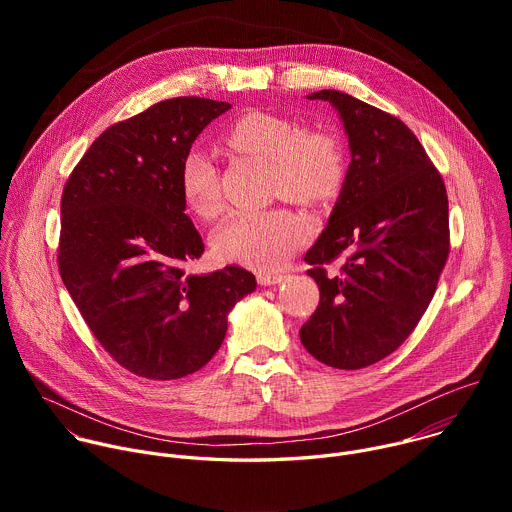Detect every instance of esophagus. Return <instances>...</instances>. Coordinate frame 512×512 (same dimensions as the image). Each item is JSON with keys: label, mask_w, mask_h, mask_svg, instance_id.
I'll return each instance as SVG.
<instances>
[{"label": "esophagus", "mask_w": 512, "mask_h": 512, "mask_svg": "<svg viewBox=\"0 0 512 512\" xmlns=\"http://www.w3.org/2000/svg\"><path fill=\"white\" fill-rule=\"evenodd\" d=\"M283 279H285V275H281V273H271V271H259L257 273V281L261 285H277Z\"/></svg>", "instance_id": "esophagus-1"}]
</instances>
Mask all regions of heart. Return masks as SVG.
Segmentation results:
<instances>
[{"mask_svg": "<svg viewBox=\"0 0 512 512\" xmlns=\"http://www.w3.org/2000/svg\"><path fill=\"white\" fill-rule=\"evenodd\" d=\"M225 141L237 152L269 164L271 190L287 200L318 204L332 198L346 172V158L338 135L324 127H300L267 111H251L225 129ZM180 188L186 204L202 218L223 212L214 162L200 150L184 156ZM310 223L287 208L235 212L218 229V255L257 267H279L310 237Z\"/></svg>", "mask_w": 512, "mask_h": 512, "instance_id": "obj_1", "label": "heart"}]
</instances>
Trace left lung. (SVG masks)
Masks as SVG:
<instances>
[{
	"label": "left lung",
	"mask_w": 512,
	"mask_h": 512,
	"mask_svg": "<svg viewBox=\"0 0 512 512\" xmlns=\"http://www.w3.org/2000/svg\"><path fill=\"white\" fill-rule=\"evenodd\" d=\"M350 166L328 227L306 253L320 304L300 328L306 350L334 369L371 367L425 314L450 255L448 192L415 133L395 115L340 91ZM336 258L343 267L328 276Z\"/></svg>",
	"instance_id": "1"
}]
</instances>
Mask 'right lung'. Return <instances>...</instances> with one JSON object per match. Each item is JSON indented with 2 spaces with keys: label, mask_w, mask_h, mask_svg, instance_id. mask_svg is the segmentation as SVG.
<instances>
[{
  "label": "right lung",
  "mask_w": 512,
  "mask_h": 512,
  "mask_svg": "<svg viewBox=\"0 0 512 512\" xmlns=\"http://www.w3.org/2000/svg\"><path fill=\"white\" fill-rule=\"evenodd\" d=\"M225 101L176 97L105 129L60 198L58 271L99 344L129 373L172 381L221 348L227 314L255 275H190L204 243L186 214L180 168Z\"/></svg>",
  "instance_id": "right-lung-1"
}]
</instances>
